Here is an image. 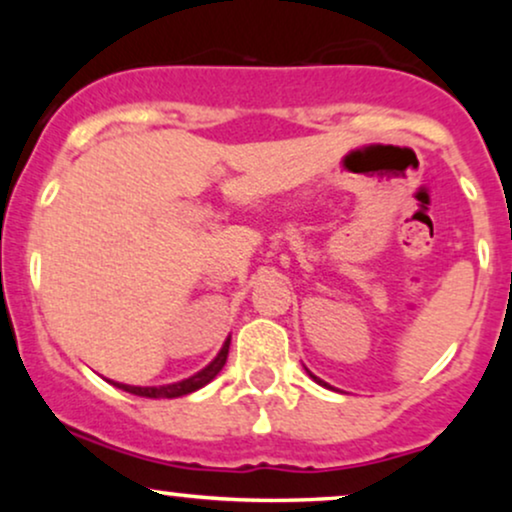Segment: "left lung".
Masks as SVG:
<instances>
[{"label":"left lung","mask_w":512,"mask_h":512,"mask_svg":"<svg viewBox=\"0 0 512 512\" xmlns=\"http://www.w3.org/2000/svg\"><path fill=\"white\" fill-rule=\"evenodd\" d=\"M308 373H310V370H308ZM310 378H313L317 385H325V387H330V385H327V383H325V380H320V378H317V375H313V373H310Z\"/></svg>","instance_id":"left-lung-1"}]
</instances>
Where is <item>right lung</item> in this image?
Returning <instances> with one entry per match:
<instances>
[{
  "mask_svg": "<svg viewBox=\"0 0 512 512\" xmlns=\"http://www.w3.org/2000/svg\"><path fill=\"white\" fill-rule=\"evenodd\" d=\"M228 346H231V337L226 339L221 346V351L216 354L214 361L209 363L207 368H202L199 373L190 375V378L180 380V383H170V385H158V387H139V385H125V383H113L115 387H120V390L129 392V395H137V397H149V399H173V397H182V395H190V392L199 390V387H204L207 383L219 375V370L226 366V358H228Z\"/></svg>",
  "mask_w": 512,
  "mask_h": 512,
  "instance_id": "obj_1",
  "label": "right lung"
}]
</instances>
